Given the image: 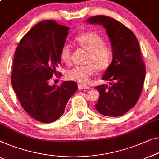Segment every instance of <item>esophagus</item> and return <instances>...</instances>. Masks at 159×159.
<instances>
[{"label":"esophagus","instance_id":"esophagus-1","mask_svg":"<svg viewBox=\"0 0 159 159\" xmlns=\"http://www.w3.org/2000/svg\"><path fill=\"white\" fill-rule=\"evenodd\" d=\"M89 88V86L85 84H78V89H88Z\"/></svg>","mask_w":159,"mask_h":159}]
</instances>
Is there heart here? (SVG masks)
Masks as SVG:
<instances>
[{"label": "heart", "mask_w": 159, "mask_h": 159, "mask_svg": "<svg viewBox=\"0 0 159 159\" xmlns=\"http://www.w3.org/2000/svg\"><path fill=\"white\" fill-rule=\"evenodd\" d=\"M75 42L78 47L87 52L83 66H77L66 72V77L80 83H87L95 70L102 72L109 67L112 61V49L105 43L104 39L94 32H84L75 36ZM72 48L69 43H64L61 49V60L66 64L72 61Z\"/></svg>", "instance_id": "1"}]
</instances>
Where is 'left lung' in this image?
Instances as JSON below:
<instances>
[{"label":"left lung","mask_w":159,"mask_h":159,"mask_svg":"<svg viewBox=\"0 0 159 159\" xmlns=\"http://www.w3.org/2000/svg\"><path fill=\"white\" fill-rule=\"evenodd\" d=\"M87 21L105 27L113 55L102 77V80L111 82L95 87L100 93L95 106L103 116H120L135 106L143 86L146 66L139 41L131 30L112 18L99 15L89 17Z\"/></svg>","instance_id":"1"}]
</instances>
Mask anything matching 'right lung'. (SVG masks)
<instances>
[{"mask_svg":"<svg viewBox=\"0 0 159 159\" xmlns=\"http://www.w3.org/2000/svg\"><path fill=\"white\" fill-rule=\"evenodd\" d=\"M68 30L55 20H43L25 34L16 50L11 84L25 111L41 123L60 118L77 89L73 81L57 87L49 84L53 75H57Z\"/></svg>","mask_w":159,"mask_h":159,"instance_id":"obj_1","label":"right lung"}]
</instances>
